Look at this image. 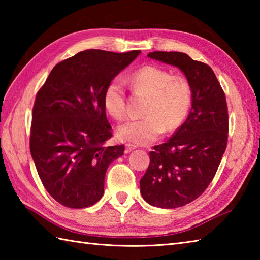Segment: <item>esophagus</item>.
Listing matches in <instances>:
<instances>
[{"instance_id": "esophagus-1", "label": "esophagus", "mask_w": 260, "mask_h": 260, "mask_svg": "<svg viewBox=\"0 0 260 260\" xmlns=\"http://www.w3.org/2000/svg\"><path fill=\"white\" fill-rule=\"evenodd\" d=\"M134 148H136V145H133V144H126V145H125V152H126V153H129L131 151H133Z\"/></svg>"}]
</instances>
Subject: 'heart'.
Instances as JSON below:
<instances>
[{
	"label": "heart",
	"instance_id": "1",
	"mask_svg": "<svg viewBox=\"0 0 260 260\" xmlns=\"http://www.w3.org/2000/svg\"><path fill=\"white\" fill-rule=\"evenodd\" d=\"M128 80L136 92L147 96L143 108L146 116L121 125L117 133L120 141L146 145L156 141L164 131L171 133L179 128L189 113L193 98L192 85L185 76L147 64L135 70ZM103 105L115 119L125 117L126 90L119 77H115L105 87Z\"/></svg>",
	"mask_w": 260,
	"mask_h": 260
}]
</instances>
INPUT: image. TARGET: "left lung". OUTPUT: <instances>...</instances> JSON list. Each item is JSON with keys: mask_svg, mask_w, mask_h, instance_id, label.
<instances>
[{"mask_svg": "<svg viewBox=\"0 0 260 260\" xmlns=\"http://www.w3.org/2000/svg\"><path fill=\"white\" fill-rule=\"evenodd\" d=\"M147 56L179 67L193 89L189 117L167 143L153 147L140 181L146 202L163 209L180 208L200 197L217 173L228 142L227 101L207 63L183 52L154 51Z\"/></svg>", "mask_w": 260, "mask_h": 260, "instance_id": "left-lung-1", "label": "left lung"}]
</instances>
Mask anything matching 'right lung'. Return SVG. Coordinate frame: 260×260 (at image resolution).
<instances>
[{
  "instance_id": "1",
  "label": "right lung",
  "mask_w": 260,
  "mask_h": 260,
  "mask_svg": "<svg viewBox=\"0 0 260 260\" xmlns=\"http://www.w3.org/2000/svg\"><path fill=\"white\" fill-rule=\"evenodd\" d=\"M140 52L81 51L54 66L37 92L31 155L45 189L64 207L95 204L109 164L124 154V145L105 146L113 134L103 93Z\"/></svg>"
}]
</instances>
